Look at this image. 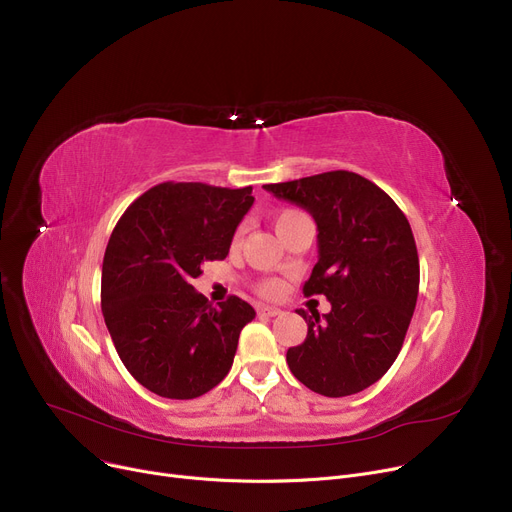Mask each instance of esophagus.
<instances>
[{
    "instance_id": "obj_1",
    "label": "esophagus",
    "mask_w": 512,
    "mask_h": 512,
    "mask_svg": "<svg viewBox=\"0 0 512 512\" xmlns=\"http://www.w3.org/2000/svg\"><path fill=\"white\" fill-rule=\"evenodd\" d=\"M257 313H259V315H265V317H276V315H280V313H282V309L261 305V307H257Z\"/></svg>"
}]
</instances>
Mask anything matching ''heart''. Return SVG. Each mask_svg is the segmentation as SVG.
<instances>
[{"instance_id": "b5f03b06", "label": "heart", "mask_w": 512, "mask_h": 512, "mask_svg": "<svg viewBox=\"0 0 512 512\" xmlns=\"http://www.w3.org/2000/svg\"><path fill=\"white\" fill-rule=\"evenodd\" d=\"M301 215H305V213H301L299 209H282V211H278V213L274 215L276 230L280 232L286 224H290L292 220L301 218ZM242 232H245V226H238V230H236V234H234V240H240ZM261 292H263V294H267V297H274V294H278V292H280V286H278V282H265V284L261 286Z\"/></svg>"}]
</instances>
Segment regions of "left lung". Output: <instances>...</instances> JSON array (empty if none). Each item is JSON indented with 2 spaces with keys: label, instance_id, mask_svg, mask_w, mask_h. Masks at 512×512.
Instances as JSON below:
<instances>
[{
  "label": "left lung",
  "instance_id": "obj_1",
  "mask_svg": "<svg viewBox=\"0 0 512 512\" xmlns=\"http://www.w3.org/2000/svg\"><path fill=\"white\" fill-rule=\"evenodd\" d=\"M263 188L313 215L319 259L303 292L332 305L321 317L297 311L307 338L288 348L286 363L317 394H357L392 367L415 311L419 255L407 215L378 184L346 170Z\"/></svg>",
  "mask_w": 512,
  "mask_h": 512
}]
</instances>
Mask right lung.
<instances>
[{"instance_id": "right-lung-1", "label": "right lung", "mask_w": 512, "mask_h": 512, "mask_svg": "<svg viewBox=\"0 0 512 512\" xmlns=\"http://www.w3.org/2000/svg\"><path fill=\"white\" fill-rule=\"evenodd\" d=\"M253 186L161 182L118 220L101 267V311L116 351L141 386L188 400L218 386L255 309L238 297L213 307L191 284L224 259L251 209Z\"/></svg>"}]
</instances>
